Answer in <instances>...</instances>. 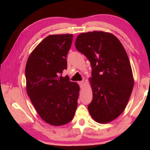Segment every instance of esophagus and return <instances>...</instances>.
Wrapping results in <instances>:
<instances>
[{"label":"esophagus","instance_id":"obj_1","mask_svg":"<svg viewBox=\"0 0 150 150\" xmlns=\"http://www.w3.org/2000/svg\"><path fill=\"white\" fill-rule=\"evenodd\" d=\"M79 85L80 86V88H83V85H84V81H79Z\"/></svg>","mask_w":150,"mask_h":150}]
</instances>
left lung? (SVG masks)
Listing matches in <instances>:
<instances>
[{
    "label": "left lung",
    "mask_w": 150,
    "mask_h": 150,
    "mask_svg": "<svg viewBox=\"0 0 150 150\" xmlns=\"http://www.w3.org/2000/svg\"><path fill=\"white\" fill-rule=\"evenodd\" d=\"M75 47L92 67L89 79L93 100L88 106L91 116L99 123L112 121L125 109L134 87L125 49L115 35L101 31L81 33Z\"/></svg>",
    "instance_id": "obj_1"
}]
</instances>
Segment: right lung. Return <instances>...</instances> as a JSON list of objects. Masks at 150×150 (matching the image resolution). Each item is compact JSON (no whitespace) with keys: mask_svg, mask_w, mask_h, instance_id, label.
Masks as SVG:
<instances>
[{"mask_svg":"<svg viewBox=\"0 0 150 150\" xmlns=\"http://www.w3.org/2000/svg\"><path fill=\"white\" fill-rule=\"evenodd\" d=\"M72 41L73 34L48 35L33 50L26 63L28 95L40 117L53 126L71 121L77 107L79 86L69 77L59 75L67 69Z\"/></svg>","mask_w":150,"mask_h":150,"instance_id":"obj_1","label":"right lung"}]
</instances>
